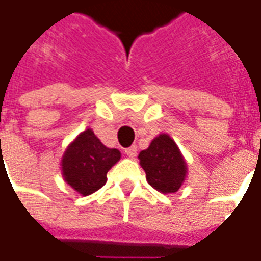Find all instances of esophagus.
I'll list each match as a JSON object with an SVG mask.
<instances>
[{
  "label": "esophagus",
  "instance_id": "1",
  "mask_svg": "<svg viewBox=\"0 0 261 261\" xmlns=\"http://www.w3.org/2000/svg\"><path fill=\"white\" fill-rule=\"evenodd\" d=\"M125 154L131 159L136 158L137 156V146H131V147L125 148Z\"/></svg>",
  "mask_w": 261,
  "mask_h": 261
}]
</instances>
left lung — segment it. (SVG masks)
Returning <instances> with one entry per match:
<instances>
[{"label": "left lung", "mask_w": 261, "mask_h": 261, "mask_svg": "<svg viewBox=\"0 0 261 261\" xmlns=\"http://www.w3.org/2000/svg\"><path fill=\"white\" fill-rule=\"evenodd\" d=\"M139 159L147 182L154 189L163 193L179 191L186 176V163L176 143L167 134H160L153 140L147 150L140 153Z\"/></svg>", "instance_id": "1"}]
</instances>
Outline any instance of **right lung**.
<instances>
[{
    "mask_svg": "<svg viewBox=\"0 0 261 261\" xmlns=\"http://www.w3.org/2000/svg\"><path fill=\"white\" fill-rule=\"evenodd\" d=\"M117 148L103 146L92 130L81 133L62 160L65 180L81 195H91L107 182V173L120 160Z\"/></svg>",
    "mask_w": 261,
    "mask_h": 261,
    "instance_id": "right-lung-1",
    "label": "right lung"
}]
</instances>
